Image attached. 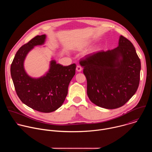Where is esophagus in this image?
<instances>
[{
  "mask_svg": "<svg viewBox=\"0 0 152 152\" xmlns=\"http://www.w3.org/2000/svg\"><path fill=\"white\" fill-rule=\"evenodd\" d=\"M82 68L80 66H77V67H76V71L77 72H80L81 71H82Z\"/></svg>",
  "mask_w": 152,
  "mask_h": 152,
  "instance_id": "1",
  "label": "esophagus"
}]
</instances>
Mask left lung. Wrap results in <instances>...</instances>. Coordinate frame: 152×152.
Instances as JSON below:
<instances>
[{
    "label": "left lung",
    "instance_id": "8db88e82",
    "mask_svg": "<svg viewBox=\"0 0 152 152\" xmlns=\"http://www.w3.org/2000/svg\"><path fill=\"white\" fill-rule=\"evenodd\" d=\"M80 64L87 81V95L98 106L120 107L138 88L140 59L132 43L122 35L118 47L86 55Z\"/></svg>",
    "mask_w": 152,
    "mask_h": 152
}]
</instances>
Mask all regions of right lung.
I'll list each match as a JSON object with an SVG mask.
<instances>
[{"mask_svg":"<svg viewBox=\"0 0 152 152\" xmlns=\"http://www.w3.org/2000/svg\"><path fill=\"white\" fill-rule=\"evenodd\" d=\"M46 38V35H37L18 49L11 64V75L21 101L34 110L48 113L55 111L63 104L76 66L72 64L63 66L52 60L45 75L39 78L29 76L24 69L25 58L35 46L44 44Z\"/></svg>","mask_w":152,"mask_h":152,"instance_id":"add662e5","label":"right lung"}]
</instances>
